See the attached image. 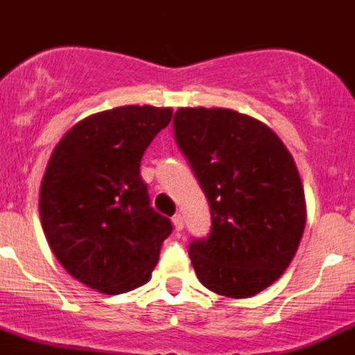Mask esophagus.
<instances>
[{
  "label": "esophagus",
  "instance_id": "obj_1",
  "mask_svg": "<svg viewBox=\"0 0 355 355\" xmlns=\"http://www.w3.org/2000/svg\"><path fill=\"white\" fill-rule=\"evenodd\" d=\"M172 223H174L175 232H181L184 228V218L181 214H175L174 218H172Z\"/></svg>",
  "mask_w": 355,
  "mask_h": 355
}]
</instances>
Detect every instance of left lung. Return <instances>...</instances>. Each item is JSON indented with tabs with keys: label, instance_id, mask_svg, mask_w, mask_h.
I'll return each instance as SVG.
<instances>
[{
	"label": "left lung",
	"instance_id": "8db88e82",
	"mask_svg": "<svg viewBox=\"0 0 355 355\" xmlns=\"http://www.w3.org/2000/svg\"><path fill=\"white\" fill-rule=\"evenodd\" d=\"M174 139L211 207V234L191 241L198 281L249 298L279 279L305 230V193L288 148L270 127L225 107H181Z\"/></svg>",
	"mask_w": 355,
	"mask_h": 355
}]
</instances>
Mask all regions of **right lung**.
<instances>
[{
	"mask_svg": "<svg viewBox=\"0 0 355 355\" xmlns=\"http://www.w3.org/2000/svg\"><path fill=\"white\" fill-rule=\"evenodd\" d=\"M171 107L120 106L78 121L50 157L40 218L50 249L80 282L106 295L146 284L172 223L150 204L141 158Z\"/></svg>",
	"mask_w": 355,
	"mask_h": 355,
	"instance_id": "1",
	"label": "right lung"
}]
</instances>
